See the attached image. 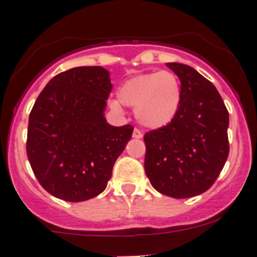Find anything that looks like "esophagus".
Here are the masks:
<instances>
[{"mask_svg":"<svg viewBox=\"0 0 257 257\" xmlns=\"http://www.w3.org/2000/svg\"><path fill=\"white\" fill-rule=\"evenodd\" d=\"M142 137H143V133H142L139 129H137V128L134 129V131H133V138L139 139V138H142Z\"/></svg>","mask_w":257,"mask_h":257,"instance_id":"1","label":"esophagus"}]
</instances>
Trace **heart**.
I'll return each mask as SVG.
<instances>
[{
  "label": "heart",
  "mask_w": 257,
  "mask_h": 257,
  "mask_svg": "<svg viewBox=\"0 0 257 257\" xmlns=\"http://www.w3.org/2000/svg\"><path fill=\"white\" fill-rule=\"evenodd\" d=\"M118 100L111 103L114 110L123 105L136 109V116L147 128H162L174 119L181 105L182 90L178 78L171 71L141 74L119 86Z\"/></svg>",
  "instance_id": "obj_1"
}]
</instances>
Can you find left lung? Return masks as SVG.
Returning <instances> with one entry per match:
<instances>
[{"instance_id": "obj_1", "label": "left lung", "mask_w": 257, "mask_h": 257, "mask_svg": "<svg viewBox=\"0 0 257 257\" xmlns=\"http://www.w3.org/2000/svg\"><path fill=\"white\" fill-rule=\"evenodd\" d=\"M181 81L182 99L173 120L144 134V169L162 195L193 197L207 191L230 152L228 111L210 80L184 64L168 62Z\"/></svg>"}]
</instances>
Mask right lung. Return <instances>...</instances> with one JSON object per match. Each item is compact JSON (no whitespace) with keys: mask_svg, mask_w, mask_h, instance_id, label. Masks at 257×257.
Listing matches in <instances>:
<instances>
[{"mask_svg":"<svg viewBox=\"0 0 257 257\" xmlns=\"http://www.w3.org/2000/svg\"><path fill=\"white\" fill-rule=\"evenodd\" d=\"M111 88L108 70L79 66L54 76L37 96L26 152L35 177L50 195L81 202L105 189L134 129L106 123Z\"/></svg>","mask_w":257,"mask_h":257,"instance_id":"obj_1","label":"right lung"}]
</instances>
